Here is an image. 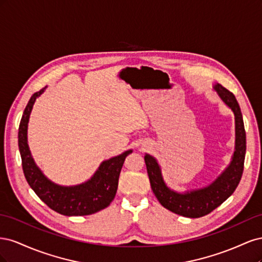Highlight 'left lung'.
<instances>
[{"label":"left lung","instance_id":"8db88e82","mask_svg":"<svg viewBox=\"0 0 262 262\" xmlns=\"http://www.w3.org/2000/svg\"><path fill=\"white\" fill-rule=\"evenodd\" d=\"M220 98L233 110L235 116V150L232 162L211 185L180 193L169 189L163 179L161 166L153 156L146 154L147 175L155 196L164 208L181 216L196 219L207 215L231 196L238 186L244 170L246 132L243 115L234 94L221 84L213 86Z\"/></svg>","mask_w":262,"mask_h":262}]
</instances>
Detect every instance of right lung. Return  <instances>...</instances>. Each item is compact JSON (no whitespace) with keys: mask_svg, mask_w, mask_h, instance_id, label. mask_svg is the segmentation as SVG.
I'll list each match as a JSON object with an SVG mask.
<instances>
[{"mask_svg":"<svg viewBox=\"0 0 262 262\" xmlns=\"http://www.w3.org/2000/svg\"><path fill=\"white\" fill-rule=\"evenodd\" d=\"M46 89L35 93L30 97L24 110L18 128V147L21 157L24 175L30 188L50 209L62 215L77 216L90 215L112 203L118 189L119 175L123 166L125 157L132 149L104 161L94 176L84 184L76 186H59L47 178L36 165L30 154L27 142V129L31 109L36 99Z\"/></svg>","mask_w":262,"mask_h":262,"instance_id":"add662e5","label":"right lung"}]
</instances>
